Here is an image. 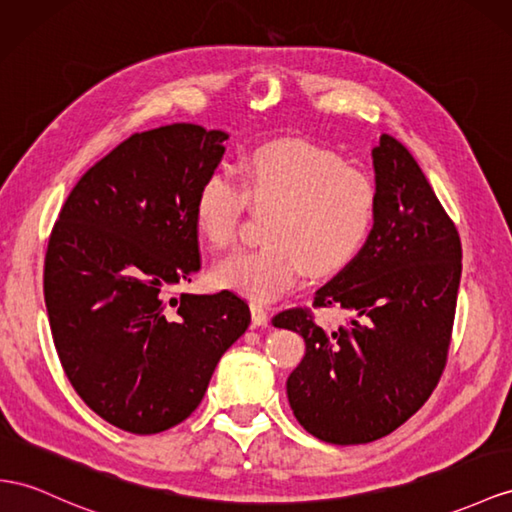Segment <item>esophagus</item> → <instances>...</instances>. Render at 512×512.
<instances>
[{
	"mask_svg": "<svg viewBox=\"0 0 512 512\" xmlns=\"http://www.w3.org/2000/svg\"><path fill=\"white\" fill-rule=\"evenodd\" d=\"M251 318L255 326H266L268 324V311L259 303H251Z\"/></svg>",
	"mask_w": 512,
	"mask_h": 512,
	"instance_id": "34e87169",
	"label": "esophagus"
}]
</instances>
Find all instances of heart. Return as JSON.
I'll return each mask as SVG.
<instances>
[{
  "label": "heart",
  "instance_id": "1",
  "mask_svg": "<svg viewBox=\"0 0 512 512\" xmlns=\"http://www.w3.org/2000/svg\"><path fill=\"white\" fill-rule=\"evenodd\" d=\"M272 209L266 246L233 253L214 270L220 287L274 300L311 274L346 268L368 240L376 192L361 170L305 142H272L248 153L242 181L227 168L209 173L194 199V225L201 238L222 251L240 235L246 205Z\"/></svg>",
  "mask_w": 512,
  "mask_h": 512
}]
</instances>
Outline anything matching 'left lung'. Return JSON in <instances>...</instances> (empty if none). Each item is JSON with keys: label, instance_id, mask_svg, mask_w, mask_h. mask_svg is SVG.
Instances as JSON below:
<instances>
[{"label": "left lung", "instance_id": "1", "mask_svg": "<svg viewBox=\"0 0 512 512\" xmlns=\"http://www.w3.org/2000/svg\"><path fill=\"white\" fill-rule=\"evenodd\" d=\"M372 160V231L313 296V307L346 309L348 322L322 329L303 307L272 318L307 346L287 378L292 411L335 445L381 439L422 409L448 359L461 283V238L415 157L383 134Z\"/></svg>", "mask_w": 512, "mask_h": 512}]
</instances>
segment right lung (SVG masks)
Segmentation results:
<instances>
[{
	"label": "right lung",
	"instance_id": "1",
	"mask_svg": "<svg viewBox=\"0 0 512 512\" xmlns=\"http://www.w3.org/2000/svg\"><path fill=\"white\" fill-rule=\"evenodd\" d=\"M229 136H129L75 183L49 235L45 305L64 374L112 426L155 435L201 404L251 311L229 290L169 298L201 268L194 199Z\"/></svg>",
	"mask_w": 512,
	"mask_h": 512
}]
</instances>
